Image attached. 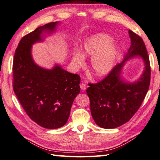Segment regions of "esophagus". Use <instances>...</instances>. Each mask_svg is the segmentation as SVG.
<instances>
[{
	"label": "esophagus",
	"instance_id": "34e87169",
	"mask_svg": "<svg viewBox=\"0 0 160 160\" xmlns=\"http://www.w3.org/2000/svg\"><path fill=\"white\" fill-rule=\"evenodd\" d=\"M80 88L81 90H85L87 89V86L85 83H81L80 84Z\"/></svg>",
	"mask_w": 160,
	"mask_h": 160
}]
</instances>
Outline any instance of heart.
I'll return each mask as SVG.
<instances>
[{"mask_svg": "<svg viewBox=\"0 0 160 160\" xmlns=\"http://www.w3.org/2000/svg\"><path fill=\"white\" fill-rule=\"evenodd\" d=\"M82 53L72 52V61L77 66L85 64V57H92L91 69L95 75L105 76L111 71L118 53V47L112 38L105 33H98L88 37L82 46Z\"/></svg>", "mask_w": 160, "mask_h": 160, "instance_id": "1", "label": "heart"}]
</instances>
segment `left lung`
<instances>
[{"mask_svg":"<svg viewBox=\"0 0 160 160\" xmlns=\"http://www.w3.org/2000/svg\"><path fill=\"white\" fill-rule=\"evenodd\" d=\"M128 32L131 46L123 61L105 79L91 84L86 91L92 117L102 128L113 129L128 122L140 108L149 89L151 69L146 45L137 34L131 30ZM135 56L142 59L144 70L138 81L129 83L121 79L120 72L126 61Z\"/></svg>","mask_w":160,"mask_h":160,"instance_id":"8db88e82","label":"left lung"}]
</instances>
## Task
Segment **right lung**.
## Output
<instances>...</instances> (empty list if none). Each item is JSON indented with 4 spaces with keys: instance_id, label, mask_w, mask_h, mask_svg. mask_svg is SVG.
<instances>
[{
    "instance_id": "1",
    "label": "right lung",
    "mask_w": 160,
    "mask_h": 160,
    "mask_svg": "<svg viewBox=\"0 0 160 160\" xmlns=\"http://www.w3.org/2000/svg\"><path fill=\"white\" fill-rule=\"evenodd\" d=\"M59 22H49L24 36L14 53L13 90L32 121L47 129H57L68 121L71 108L80 92L81 78L59 65L43 69L34 62L32 45L42 42L44 33H52Z\"/></svg>"
}]
</instances>
